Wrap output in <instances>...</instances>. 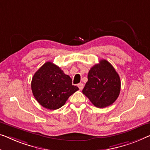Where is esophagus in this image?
I'll use <instances>...</instances> for the list:
<instances>
[{
	"label": "esophagus",
	"mask_w": 150,
	"mask_h": 150,
	"mask_svg": "<svg viewBox=\"0 0 150 150\" xmlns=\"http://www.w3.org/2000/svg\"><path fill=\"white\" fill-rule=\"evenodd\" d=\"M77 86H78V88H79L80 90H82V89H83L84 85H83V83H79V84L77 85Z\"/></svg>",
	"instance_id": "esophagus-1"
}]
</instances>
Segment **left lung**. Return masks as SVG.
Instances as JSON below:
<instances>
[{"instance_id": "obj_1", "label": "left lung", "mask_w": 150, "mask_h": 150, "mask_svg": "<svg viewBox=\"0 0 150 150\" xmlns=\"http://www.w3.org/2000/svg\"><path fill=\"white\" fill-rule=\"evenodd\" d=\"M88 79L82 92L96 107L105 108L116 101L120 91V79L108 61L103 59L93 65Z\"/></svg>"}]
</instances>
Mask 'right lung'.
<instances>
[{
	"mask_svg": "<svg viewBox=\"0 0 150 150\" xmlns=\"http://www.w3.org/2000/svg\"><path fill=\"white\" fill-rule=\"evenodd\" d=\"M31 87L38 103L50 110L61 108L69 96L79 89L73 86L72 79L69 75L51 62L44 63L35 73Z\"/></svg>",
	"mask_w": 150,
	"mask_h": 150,
	"instance_id": "add662e5",
	"label": "right lung"
}]
</instances>
